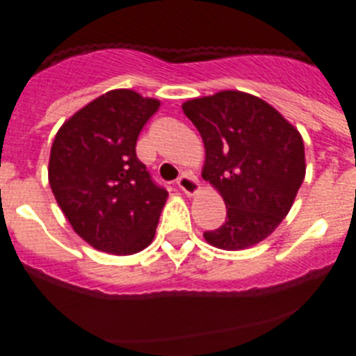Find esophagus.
<instances>
[{"instance_id": "34e87169", "label": "esophagus", "mask_w": 356, "mask_h": 356, "mask_svg": "<svg viewBox=\"0 0 356 356\" xmlns=\"http://www.w3.org/2000/svg\"><path fill=\"white\" fill-rule=\"evenodd\" d=\"M176 184H178V187H180L187 196H194V194H197V191H200V181H197V178L193 175H188V172L181 175Z\"/></svg>"}]
</instances>
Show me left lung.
Returning a JSON list of instances; mask_svg holds the SVG:
<instances>
[{
	"instance_id": "obj_1",
	"label": "left lung",
	"mask_w": 356,
	"mask_h": 356,
	"mask_svg": "<svg viewBox=\"0 0 356 356\" xmlns=\"http://www.w3.org/2000/svg\"><path fill=\"white\" fill-rule=\"evenodd\" d=\"M205 144L201 176L221 194L226 221L210 246L241 251L267 238L292 209L307 163L298 128L253 94L221 90L181 105Z\"/></svg>"
}]
</instances>
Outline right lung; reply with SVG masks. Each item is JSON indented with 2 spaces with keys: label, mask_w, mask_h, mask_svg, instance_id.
I'll use <instances>...</instances> for the list:
<instances>
[{
  "label": "right lung",
  "mask_w": 356,
  "mask_h": 356,
  "mask_svg": "<svg viewBox=\"0 0 356 356\" xmlns=\"http://www.w3.org/2000/svg\"><path fill=\"white\" fill-rule=\"evenodd\" d=\"M159 106L155 97L114 89L56 131L49 187L69 225L94 250L134 254L155 238L168 191L153 184L135 144Z\"/></svg>",
  "instance_id": "add662e5"
}]
</instances>
